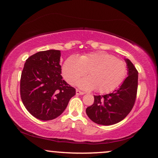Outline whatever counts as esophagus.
I'll list each match as a JSON object with an SVG mask.
<instances>
[{"mask_svg":"<svg viewBox=\"0 0 158 158\" xmlns=\"http://www.w3.org/2000/svg\"><path fill=\"white\" fill-rule=\"evenodd\" d=\"M76 94L77 95H83V94H85V93L82 92V91H81V90H76Z\"/></svg>","mask_w":158,"mask_h":158,"instance_id":"obj_1","label":"esophagus"}]
</instances>
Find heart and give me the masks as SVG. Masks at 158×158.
<instances>
[{"mask_svg": "<svg viewBox=\"0 0 158 158\" xmlns=\"http://www.w3.org/2000/svg\"><path fill=\"white\" fill-rule=\"evenodd\" d=\"M64 79L70 84L88 74L89 77L82 79L77 85L82 89H96L105 94L111 91L124 81L127 73V64L122 60L103 51L94 52L80 57L70 56L62 68Z\"/></svg>", "mask_w": 158, "mask_h": 158, "instance_id": "b5f03b06", "label": "heart"}]
</instances>
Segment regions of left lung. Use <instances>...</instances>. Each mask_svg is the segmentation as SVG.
Segmentation results:
<instances>
[{
  "label": "left lung",
  "mask_w": 158,
  "mask_h": 158,
  "mask_svg": "<svg viewBox=\"0 0 158 158\" xmlns=\"http://www.w3.org/2000/svg\"><path fill=\"white\" fill-rule=\"evenodd\" d=\"M128 77L111 94L94 96V104L86 109L90 119L101 125H112L128 115L135 105L138 86V72L130 60L125 59Z\"/></svg>",
  "instance_id": "obj_1"
}]
</instances>
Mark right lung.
I'll list each match as a JSON object with an SVG mask.
<instances>
[{"label": "right lung", "mask_w": 158, "mask_h": 158, "mask_svg": "<svg viewBox=\"0 0 158 158\" xmlns=\"http://www.w3.org/2000/svg\"><path fill=\"white\" fill-rule=\"evenodd\" d=\"M60 56V51L55 49L39 52L26 60L21 73V100L38 119L58 117L75 95V88L62 79Z\"/></svg>", "instance_id": "1"}]
</instances>
